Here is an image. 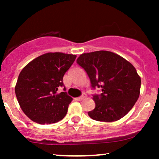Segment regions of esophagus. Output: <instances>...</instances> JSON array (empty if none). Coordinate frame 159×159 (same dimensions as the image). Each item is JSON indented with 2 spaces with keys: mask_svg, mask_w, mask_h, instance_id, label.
Instances as JSON below:
<instances>
[{
  "mask_svg": "<svg viewBox=\"0 0 159 159\" xmlns=\"http://www.w3.org/2000/svg\"><path fill=\"white\" fill-rule=\"evenodd\" d=\"M85 98H86V94H85V93H83L82 95L80 96V97H78V98H77L76 100L77 101H82L83 99H84Z\"/></svg>",
  "mask_w": 159,
  "mask_h": 159,
  "instance_id": "1",
  "label": "esophagus"
}]
</instances>
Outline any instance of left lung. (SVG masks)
<instances>
[{"mask_svg":"<svg viewBox=\"0 0 159 159\" xmlns=\"http://www.w3.org/2000/svg\"><path fill=\"white\" fill-rule=\"evenodd\" d=\"M77 64L89 75L95 108L89 111L91 118L98 121H115L127 115L140 94L141 78L134 67L121 56L107 51L80 55Z\"/></svg>","mask_w":159,"mask_h":159,"instance_id":"1","label":"left lung"}]
</instances>
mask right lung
Here are the masks:
<instances>
[{
  "label": "right lung",
  "mask_w": 159,
  "mask_h": 159,
  "mask_svg": "<svg viewBox=\"0 0 159 159\" xmlns=\"http://www.w3.org/2000/svg\"><path fill=\"white\" fill-rule=\"evenodd\" d=\"M76 55L47 53L34 59L22 69L15 86V94L24 113L38 124H51L63 119L72 101L63 77Z\"/></svg>",
  "instance_id": "obj_1"
}]
</instances>
